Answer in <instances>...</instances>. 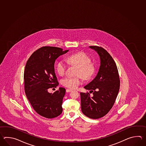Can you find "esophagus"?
Segmentation results:
<instances>
[{"instance_id":"1","label":"esophagus","mask_w":146,"mask_h":146,"mask_svg":"<svg viewBox=\"0 0 146 146\" xmlns=\"http://www.w3.org/2000/svg\"><path fill=\"white\" fill-rule=\"evenodd\" d=\"M72 89H66V92H70L72 91Z\"/></svg>"}]
</instances>
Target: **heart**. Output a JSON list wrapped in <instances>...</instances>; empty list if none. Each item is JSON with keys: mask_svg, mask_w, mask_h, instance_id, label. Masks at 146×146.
<instances>
[{"mask_svg": "<svg viewBox=\"0 0 146 146\" xmlns=\"http://www.w3.org/2000/svg\"><path fill=\"white\" fill-rule=\"evenodd\" d=\"M66 60L69 65L78 67L76 77H66L62 80V86L70 89H75L81 82V77L84 80H89L95 72V66L91 62V59L86 53L78 52L66 57ZM67 66L64 60H60L56 65V70L60 76L65 74ZM80 75V76H79Z\"/></svg>", "mask_w": 146, "mask_h": 146, "instance_id": "b5f03b06", "label": "heart"}]
</instances>
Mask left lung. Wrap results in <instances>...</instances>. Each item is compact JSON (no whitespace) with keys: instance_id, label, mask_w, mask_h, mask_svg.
<instances>
[{"instance_id":"1","label":"left lung","mask_w":146,"mask_h":146,"mask_svg":"<svg viewBox=\"0 0 146 146\" xmlns=\"http://www.w3.org/2000/svg\"><path fill=\"white\" fill-rule=\"evenodd\" d=\"M89 47L99 54L100 66L96 77L84 87L92 95L80 93L81 111L89 118L98 119L112 109L119 90L120 80L116 63L110 54L101 47Z\"/></svg>"}]
</instances>
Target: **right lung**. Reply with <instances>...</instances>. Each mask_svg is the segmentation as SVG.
<instances>
[{"label":"right lung","mask_w":146,"mask_h":146,"mask_svg":"<svg viewBox=\"0 0 146 146\" xmlns=\"http://www.w3.org/2000/svg\"><path fill=\"white\" fill-rule=\"evenodd\" d=\"M68 52L57 47H42L31 55L25 65L26 96L35 112L45 118H55L62 113L65 89L60 87L53 93L48 89L58 84L54 69L55 60Z\"/></svg>","instance_id":"obj_1"}]
</instances>
